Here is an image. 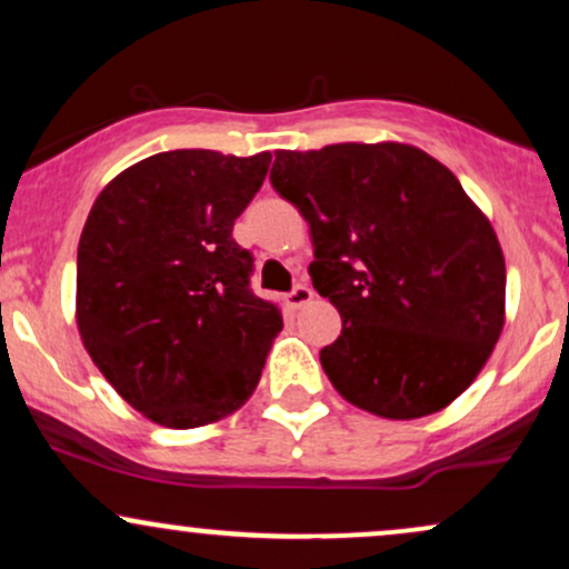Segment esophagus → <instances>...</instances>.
<instances>
[{
    "instance_id": "esophagus-1",
    "label": "esophagus",
    "mask_w": 569,
    "mask_h": 569,
    "mask_svg": "<svg viewBox=\"0 0 569 569\" xmlns=\"http://www.w3.org/2000/svg\"><path fill=\"white\" fill-rule=\"evenodd\" d=\"M286 299H289V305L293 307V310H299V307H305L307 302H312V289H307L305 283H299V286H293L291 293Z\"/></svg>"
}]
</instances>
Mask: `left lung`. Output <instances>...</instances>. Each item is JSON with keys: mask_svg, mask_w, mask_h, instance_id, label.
<instances>
[{"mask_svg": "<svg viewBox=\"0 0 569 569\" xmlns=\"http://www.w3.org/2000/svg\"><path fill=\"white\" fill-rule=\"evenodd\" d=\"M270 181L310 224V278L342 335L321 367L352 407L388 420L466 393L506 323V259L457 176L411 143L278 149Z\"/></svg>", "mask_w": 569, "mask_h": 569, "instance_id": "8db88e82", "label": "left lung"}]
</instances>
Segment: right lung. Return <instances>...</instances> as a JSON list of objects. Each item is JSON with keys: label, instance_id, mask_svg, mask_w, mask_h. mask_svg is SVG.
Segmentation results:
<instances>
[{"label": "right lung", "instance_id": "1", "mask_svg": "<svg viewBox=\"0 0 569 569\" xmlns=\"http://www.w3.org/2000/svg\"><path fill=\"white\" fill-rule=\"evenodd\" d=\"M270 160L160 152L90 208L77 329L109 385L158 426L200 428L243 407L283 329L278 305L248 289L253 257L232 238Z\"/></svg>", "mask_w": 569, "mask_h": 569}]
</instances>
